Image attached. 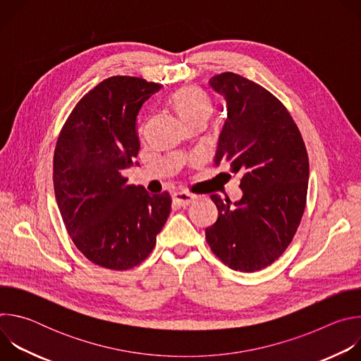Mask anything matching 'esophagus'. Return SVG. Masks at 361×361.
<instances>
[{
	"mask_svg": "<svg viewBox=\"0 0 361 361\" xmlns=\"http://www.w3.org/2000/svg\"><path fill=\"white\" fill-rule=\"evenodd\" d=\"M197 197L194 194H190V192H185V191H178V192H174L173 195V200L176 204L181 205V207H185V205H190L191 202H194Z\"/></svg>",
	"mask_w": 361,
	"mask_h": 361,
	"instance_id": "obj_1",
	"label": "esophagus"
}]
</instances>
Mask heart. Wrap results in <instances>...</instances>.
Returning a JSON list of instances; mask_svg holds the SVG:
<instances>
[{"instance_id": "1", "label": "heart", "mask_w": 361, "mask_h": 361, "mask_svg": "<svg viewBox=\"0 0 361 361\" xmlns=\"http://www.w3.org/2000/svg\"><path fill=\"white\" fill-rule=\"evenodd\" d=\"M171 104L185 124L207 120L213 111L210 98L194 87H183L171 97Z\"/></svg>"}]
</instances>
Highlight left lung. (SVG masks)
Returning a JSON list of instances; mask_svg holds the SVG:
<instances>
[{
    "instance_id": "obj_1",
    "label": "left lung",
    "mask_w": 361,
    "mask_h": 361,
    "mask_svg": "<svg viewBox=\"0 0 361 361\" xmlns=\"http://www.w3.org/2000/svg\"><path fill=\"white\" fill-rule=\"evenodd\" d=\"M209 82L227 109L214 163L241 176L243 197L231 202L212 195L219 219L205 238L230 269L257 271L284 252L301 221L308 187L305 145L290 113L262 85L234 73Z\"/></svg>"
}]
</instances>
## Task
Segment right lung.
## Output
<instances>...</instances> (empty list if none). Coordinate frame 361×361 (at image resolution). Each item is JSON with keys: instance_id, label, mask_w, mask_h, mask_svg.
<instances>
[{"instance_id": "right-lung-1", "label": "right lung", "mask_w": 361, "mask_h": 361, "mask_svg": "<svg viewBox=\"0 0 361 361\" xmlns=\"http://www.w3.org/2000/svg\"><path fill=\"white\" fill-rule=\"evenodd\" d=\"M163 85L116 75L81 99L64 124L54 152V191L66 228L87 259L128 270L145 260L164 227L171 198L127 184L135 160L137 116Z\"/></svg>"}]
</instances>
